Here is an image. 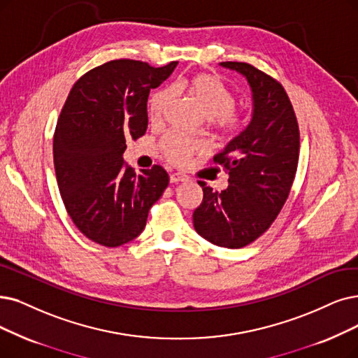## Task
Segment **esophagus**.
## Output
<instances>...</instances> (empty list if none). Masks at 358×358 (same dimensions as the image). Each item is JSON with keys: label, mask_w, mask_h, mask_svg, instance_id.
Masks as SVG:
<instances>
[{"label": "esophagus", "mask_w": 358, "mask_h": 358, "mask_svg": "<svg viewBox=\"0 0 358 358\" xmlns=\"http://www.w3.org/2000/svg\"><path fill=\"white\" fill-rule=\"evenodd\" d=\"M187 179H188V176L183 175V173H173V175H170V182H171V183L185 182Z\"/></svg>", "instance_id": "1"}]
</instances>
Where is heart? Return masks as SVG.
<instances>
[{"mask_svg": "<svg viewBox=\"0 0 358 358\" xmlns=\"http://www.w3.org/2000/svg\"><path fill=\"white\" fill-rule=\"evenodd\" d=\"M176 88L191 98L195 106L207 117L210 129L223 139L235 141L248 129L251 111L238 108L234 90L214 73L199 71L178 82ZM167 90H159L148 99V119L152 124L162 123L170 106ZM166 159L173 164H185L191 157L203 151L201 142L170 132L160 142Z\"/></svg>", "mask_w": 358, "mask_h": 358, "instance_id": "obj_1", "label": "heart"}]
</instances>
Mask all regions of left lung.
Listing matches in <instances>:
<instances>
[{"label":"left lung","mask_w":358,"mask_h":358,"mask_svg":"<svg viewBox=\"0 0 358 358\" xmlns=\"http://www.w3.org/2000/svg\"><path fill=\"white\" fill-rule=\"evenodd\" d=\"M222 66L251 85L254 116L248 129L214 157L229 175V187L214 192L206 182L203 201L192 214L198 235L214 245L242 248L271 226L289 195L299 157V127L282 83L244 62Z\"/></svg>","instance_id":"obj_1"}]
</instances>
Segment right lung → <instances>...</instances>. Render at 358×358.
I'll return each mask as SVG.
<instances>
[{"label":"right lung","instance_id":"1","mask_svg":"<svg viewBox=\"0 0 358 358\" xmlns=\"http://www.w3.org/2000/svg\"><path fill=\"white\" fill-rule=\"evenodd\" d=\"M176 64L111 60L80 76L67 95L52 142L57 185L70 219L99 245L135 239L167 188L169 175L160 164L135 173L122 154L126 139L147 132L150 90Z\"/></svg>","mask_w":358,"mask_h":358}]
</instances>
